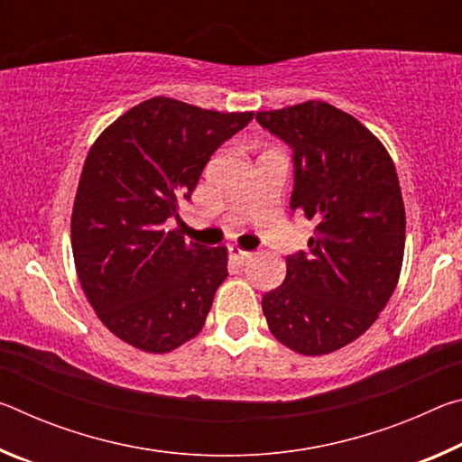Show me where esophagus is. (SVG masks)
<instances>
[{"label":"esophagus","instance_id":"1","mask_svg":"<svg viewBox=\"0 0 462 462\" xmlns=\"http://www.w3.org/2000/svg\"><path fill=\"white\" fill-rule=\"evenodd\" d=\"M230 256H232V261L234 263H238V264H245L250 256H253V253H250V250H245V248H240V246H230Z\"/></svg>","mask_w":462,"mask_h":462}]
</instances>
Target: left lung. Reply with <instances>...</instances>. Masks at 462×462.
Returning a JSON list of instances; mask_svg holds the SVG:
<instances>
[{
  "instance_id": "obj_1",
  "label": "left lung",
  "mask_w": 462,
  "mask_h": 462,
  "mask_svg": "<svg viewBox=\"0 0 462 462\" xmlns=\"http://www.w3.org/2000/svg\"><path fill=\"white\" fill-rule=\"evenodd\" d=\"M256 120L293 148L291 209L316 222L308 253L287 256L283 285L263 297V314L295 353H334L369 330L400 281V179L381 140L326 101L256 112Z\"/></svg>"
}]
</instances>
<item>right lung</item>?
Here are the masks:
<instances>
[{"label": "right lung", "mask_w": 462, "mask_h": 462, "mask_svg": "<svg viewBox=\"0 0 462 462\" xmlns=\"http://www.w3.org/2000/svg\"><path fill=\"white\" fill-rule=\"evenodd\" d=\"M253 112L151 97L89 148L71 216L83 293L109 332L144 353H171L201 332L228 277V248L167 230L203 167Z\"/></svg>", "instance_id": "obj_1"}]
</instances>
